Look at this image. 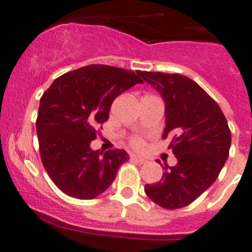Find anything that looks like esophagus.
<instances>
[{
  "label": "esophagus",
  "mask_w": 252,
  "mask_h": 252,
  "mask_svg": "<svg viewBox=\"0 0 252 252\" xmlns=\"http://www.w3.org/2000/svg\"><path fill=\"white\" fill-rule=\"evenodd\" d=\"M130 159L134 161H138L139 164H144L145 161H147L144 158H142V157H138V155H134V154L130 155Z\"/></svg>",
  "instance_id": "esophagus-1"
}]
</instances>
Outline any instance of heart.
Here are the masks:
<instances>
[{"mask_svg":"<svg viewBox=\"0 0 252 252\" xmlns=\"http://www.w3.org/2000/svg\"><path fill=\"white\" fill-rule=\"evenodd\" d=\"M131 144L134 145V147L135 148H142V145H143V140L140 139V138H134L133 140H131Z\"/></svg>","mask_w":252,"mask_h":252,"instance_id":"1","label":"heart"}]
</instances>
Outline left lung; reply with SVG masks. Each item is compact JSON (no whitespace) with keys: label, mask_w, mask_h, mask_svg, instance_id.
Here are the masks:
<instances>
[{"label":"left lung","mask_w":252,"mask_h":252,"mask_svg":"<svg viewBox=\"0 0 252 252\" xmlns=\"http://www.w3.org/2000/svg\"><path fill=\"white\" fill-rule=\"evenodd\" d=\"M165 103L163 138H170L178 164L165 165L161 180L145 194L164 209L191 204L213 185L229 157L231 133L218 103L197 83L178 73L142 72Z\"/></svg>","instance_id":"1"}]
</instances>
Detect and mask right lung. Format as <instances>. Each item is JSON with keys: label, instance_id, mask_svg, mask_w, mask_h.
<instances>
[{"label": "right lung", "instance_id": "obj_1", "mask_svg": "<svg viewBox=\"0 0 252 252\" xmlns=\"http://www.w3.org/2000/svg\"><path fill=\"white\" fill-rule=\"evenodd\" d=\"M137 83H143L139 70L91 64L58 77L43 93L36 122L39 153L49 178L64 194L94 199L129 159L126 150L103 154L91 142L109 118L113 100Z\"/></svg>", "mask_w": 252, "mask_h": 252}]
</instances>
